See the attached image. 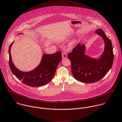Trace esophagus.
I'll return each mask as SVG.
<instances>
[{
	"label": "esophagus",
	"mask_w": 122,
	"mask_h": 122,
	"mask_svg": "<svg viewBox=\"0 0 122 122\" xmlns=\"http://www.w3.org/2000/svg\"><path fill=\"white\" fill-rule=\"evenodd\" d=\"M62 56V58H66L67 57V55H66V52L63 53Z\"/></svg>",
	"instance_id": "esophagus-1"
}]
</instances>
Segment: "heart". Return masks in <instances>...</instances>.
Segmentation results:
<instances>
[{"label": "heart", "mask_w": 122, "mask_h": 122, "mask_svg": "<svg viewBox=\"0 0 122 122\" xmlns=\"http://www.w3.org/2000/svg\"><path fill=\"white\" fill-rule=\"evenodd\" d=\"M77 43V40L76 39L73 40L71 41L70 43L69 44L68 46L67 49L68 50H71L75 45V44Z\"/></svg>", "instance_id": "heart-1"}]
</instances>
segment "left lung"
<instances>
[{
  "label": "left lung",
  "instance_id": "left-lung-1",
  "mask_svg": "<svg viewBox=\"0 0 122 122\" xmlns=\"http://www.w3.org/2000/svg\"><path fill=\"white\" fill-rule=\"evenodd\" d=\"M95 33L100 36L104 42L103 53L95 58L85 54L86 46L79 43L68 55L71 62V72L78 81L92 83L104 77L112 67L114 54L111 41L102 29H98Z\"/></svg>",
  "mask_w": 122,
  "mask_h": 122
}]
</instances>
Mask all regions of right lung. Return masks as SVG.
<instances>
[{
    "instance_id": "obj_1",
    "label": "right lung",
    "mask_w": 122,
    "mask_h": 122,
    "mask_svg": "<svg viewBox=\"0 0 122 122\" xmlns=\"http://www.w3.org/2000/svg\"><path fill=\"white\" fill-rule=\"evenodd\" d=\"M22 34L20 33L19 35ZM13 41L9 48V67L14 75L22 82L28 86L36 87L43 86L51 81L54 75L59 63L62 60L60 51L53 54H43L40 64L29 71H22L15 67L11 55V48Z\"/></svg>"
}]
</instances>
